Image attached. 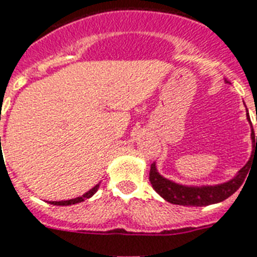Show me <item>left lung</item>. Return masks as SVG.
I'll use <instances>...</instances> for the list:
<instances>
[{
  "instance_id": "1",
  "label": "left lung",
  "mask_w": 257,
  "mask_h": 257,
  "mask_svg": "<svg viewBox=\"0 0 257 257\" xmlns=\"http://www.w3.org/2000/svg\"><path fill=\"white\" fill-rule=\"evenodd\" d=\"M248 122L251 123V118L247 112ZM252 155L249 161L244 166L239 172L233 176L228 182L220 184H213V186H186V184L176 183L174 180H170L159 174L157 168V164H151L150 170V182L151 186L158 194L161 195L164 200L172 204H179V206H192V207H204L210 204H216L231 195L235 194L239 190V187L243 184L244 179L249 170V164L252 162V158H257V137L252 130Z\"/></svg>"
}]
</instances>
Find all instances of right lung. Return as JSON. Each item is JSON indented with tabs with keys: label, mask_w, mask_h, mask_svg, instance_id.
<instances>
[{
	"label": "right lung",
	"mask_w": 257,
	"mask_h": 257,
	"mask_svg": "<svg viewBox=\"0 0 257 257\" xmlns=\"http://www.w3.org/2000/svg\"><path fill=\"white\" fill-rule=\"evenodd\" d=\"M98 188H99V184L94 186L93 188H91L90 191H87L86 194H83L82 196H78V198L75 199H70V200H61V202H50V203L51 204H54V206H71V204H77V203L85 202L86 199L91 198L96 191H98Z\"/></svg>",
	"instance_id": "right-lung-1"
}]
</instances>
